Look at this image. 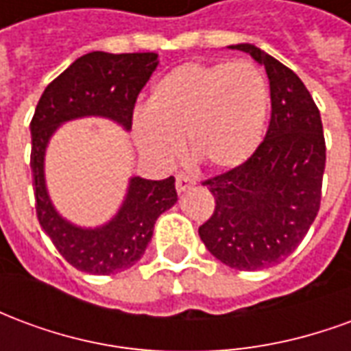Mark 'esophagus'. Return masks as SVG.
I'll return each mask as SVG.
<instances>
[{"mask_svg": "<svg viewBox=\"0 0 351 351\" xmlns=\"http://www.w3.org/2000/svg\"><path fill=\"white\" fill-rule=\"evenodd\" d=\"M193 186V180H191L188 175H178L176 176V191L178 193H184V191H188Z\"/></svg>", "mask_w": 351, "mask_h": 351, "instance_id": "34e87169", "label": "esophagus"}]
</instances>
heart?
<instances>
[{"label":"heart","instance_id":"obj_1","mask_svg":"<svg viewBox=\"0 0 351 351\" xmlns=\"http://www.w3.org/2000/svg\"><path fill=\"white\" fill-rule=\"evenodd\" d=\"M267 110L269 86L252 62H188L154 84L133 131L141 152L158 163L176 160L186 137L197 163L229 171L258 150Z\"/></svg>","mask_w":351,"mask_h":351}]
</instances>
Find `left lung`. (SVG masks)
Returning <instances> with one entry per match:
<instances>
[{"mask_svg":"<svg viewBox=\"0 0 351 351\" xmlns=\"http://www.w3.org/2000/svg\"><path fill=\"white\" fill-rule=\"evenodd\" d=\"M248 52L269 77L271 122L263 143L243 165L203 182L214 214L199 228L206 250L231 269L259 271L301 244L322 201L325 138L322 116L302 80L254 45Z\"/></svg>","mask_w":351,"mask_h":351,"instance_id":"left-lung-1","label":"left lung"}]
</instances>
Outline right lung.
Returning a JSON list of instances; mask_svg holds the SVG:
<instances>
[{"label": "right lung", "mask_w": 351, "mask_h": 351, "mask_svg": "<svg viewBox=\"0 0 351 351\" xmlns=\"http://www.w3.org/2000/svg\"><path fill=\"white\" fill-rule=\"evenodd\" d=\"M158 54H108L90 52L75 60L45 88L29 123L32 175L37 218L45 233L67 263L90 274H114L143 258L161 213L176 203L175 178L146 180L133 176L120 210L112 220L95 229L73 226L56 213L45 184V152L50 137L64 122L103 116L131 130L133 108L145 88Z\"/></svg>", "instance_id": "right-lung-1"}]
</instances>
